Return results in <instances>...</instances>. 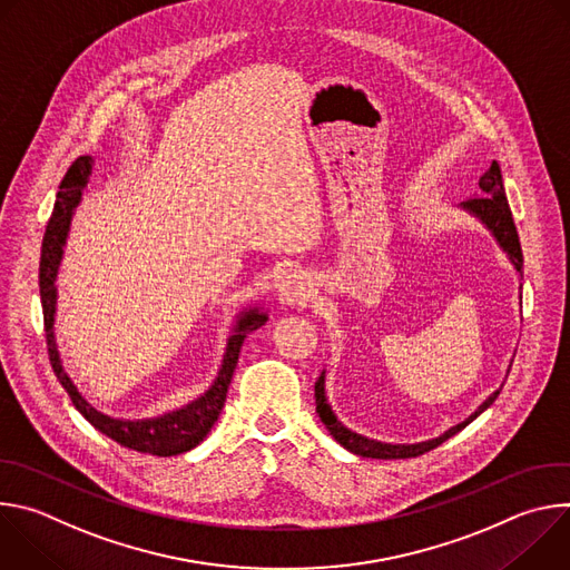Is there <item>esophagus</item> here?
<instances>
[{"instance_id":"obj_1","label":"esophagus","mask_w":570,"mask_h":570,"mask_svg":"<svg viewBox=\"0 0 570 570\" xmlns=\"http://www.w3.org/2000/svg\"><path fill=\"white\" fill-rule=\"evenodd\" d=\"M277 295L284 304H302L313 295V286H311L308 277H304L302 273H291L279 284Z\"/></svg>"}]
</instances>
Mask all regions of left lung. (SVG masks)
I'll use <instances>...</instances> for the list:
<instances>
[{
    "instance_id": "1",
    "label": "left lung",
    "mask_w": 570,
    "mask_h": 570,
    "mask_svg": "<svg viewBox=\"0 0 570 570\" xmlns=\"http://www.w3.org/2000/svg\"><path fill=\"white\" fill-rule=\"evenodd\" d=\"M478 196L464 200L460 207L466 209L469 214H473L475 218H480L487 229L494 234V238L499 240V246L508 253L512 266L517 268V273H523V253H521V243H519V232L508 205V196H505V187H503V176H501V167L499 161L494 159L492 167L482 174V178L478 180ZM510 374V370H508ZM501 394V390H497L494 394L487 396L473 415H469L462 424L449 429L446 433H442L435 440L429 442H417V444H385V442H376L370 438H363L354 431H350L347 426H343L338 422V417L334 415L332 405L327 403V394H324V372L317 376L315 381V411L322 420V424L327 426V431L334 435V440L345 446L347 451L363 455V458H379V460H396V458H417L426 451H433L435 446H440L442 442H446L449 438H453L455 433H460L464 426H469L482 411L490 409V405L497 401V396Z\"/></svg>"
}]
</instances>
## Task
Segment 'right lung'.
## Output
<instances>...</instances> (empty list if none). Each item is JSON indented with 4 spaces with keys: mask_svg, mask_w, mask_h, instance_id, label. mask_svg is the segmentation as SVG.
<instances>
[{
    "mask_svg": "<svg viewBox=\"0 0 570 570\" xmlns=\"http://www.w3.org/2000/svg\"><path fill=\"white\" fill-rule=\"evenodd\" d=\"M90 174H92V157L90 155H80L71 161V167L67 169V174L60 183L53 214L47 223L45 238H42L40 299H42L49 361H51V367H53L60 385L67 390L71 403L76 405V411L83 415L97 431H101L117 444L139 451V453H150V455H159V458L180 455V453L198 446L207 438L212 426L216 424L223 405H225V396H227V387H229L234 367L238 363L240 345H243V341H246L248 334H253L255 330L262 327V324H266L268 315L262 313L259 308H248V311L238 313L236 324L232 327V336L227 338V347L223 354V365L218 370V376L214 379L212 387L205 394H200L196 401L183 405V409L165 413L159 417H148V420H117V417L99 413L95 405H90L88 399L78 392L73 381L62 370V361H60L58 345L53 338V315H56V297H58L56 275H58V266L62 259V248L67 240L73 207L80 203V191L86 189Z\"/></svg>",
    "mask_w": 570,
    "mask_h": 570,
    "instance_id": "obj_1",
    "label": "right lung"
}]
</instances>
